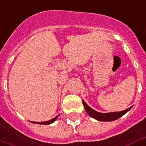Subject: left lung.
Listing matches in <instances>:
<instances>
[{
    "label": "left lung",
    "instance_id": "obj_1",
    "mask_svg": "<svg viewBox=\"0 0 146 146\" xmlns=\"http://www.w3.org/2000/svg\"><path fill=\"white\" fill-rule=\"evenodd\" d=\"M82 103L84 106V108H85V111L88 113L89 116H90L93 118L96 119L99 121H104V122H108V121H113L116 120L117 119H119V117H121L122 116L126 113L129 111L130 109L131 108V107H130L129 108H127L124 111H119V112H112V113H100L97 112V111H94V109H92L91 108L89 107L88 105H87L85 102H84V100H82Z\"/></svg>",
    "mask_w": 146,
    "mask_h": 146
}]
</instances>
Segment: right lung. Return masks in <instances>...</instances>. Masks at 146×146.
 <instances>
[{
  "instance_id": "1",
  "label": "right lung",
  "mask_w": 146,
  "mask_h": 146,
  "mask_svg": "<svg viewBox=\"0 0 146 146\" xmlns=\"http://www.w3.org/2000/svg\"><path fill=\"white\" fill-rule=\"evenodd\" d=\"M58 117V116H56V117H54V118H52V119H50V120L49 121H45V122H34V123H37V124H42V125H49V124H51V123H52V122H54L55 120H56V119H57V117Z\"/></svg>"
}]
</instances>
